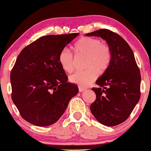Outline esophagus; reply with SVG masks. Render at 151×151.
Returning a JSON list of instances; mask_svg holds the SVG:
<instances>
[{
    "instance_id": "obj_1",
    "label": "esophagus",
    "mask_w": 151,
    "mask_h": 151,
    "mask_svg": "<svg viewBox=\"0 0 151 151\" xmlns=\"http://www.w3.org/2000/svg\"><path fill=\"white\" fill-rule=\"evenodd\" d=\"M85 90H86V88H83V87H81V86H79V91L80 92H82Z\"/></svg>"
}]
</instances>
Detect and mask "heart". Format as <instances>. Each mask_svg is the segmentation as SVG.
Listing matches in <instances>:
<instances>
[{"instance_id": "obj_1", "label": "heart", "mask_w": 151, "mask_h": 151, "mask_svg": "<svg viewBox=\"0 0 151 151\" xmlns=\"http://www.w3.org/2000/svg\"><path fill=\"white\" fill-rule=\"evenodd\" d=\"M76 57L85 56L86 70L78 71L70 76V82L81 86H86L98 77V73L104 74L110 67L112 60V51L108 44L101 40L91 37H83L74 46ZM59 63L66 72L74 70L75 59L68 48H64L59 54Z\"/></svg>"}]
</instances>
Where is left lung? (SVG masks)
Listing matches in <instances>:
<instances>
[{
    "mask_svg": "<svg viewBox=\"0 0 151 151\" xmlns=\"http://www.w3.org/2000/svg\"><path fill=\"white\" fill-rule=\"evenodd\" d=\"M86 35L100 36L111 49L110 67L96 81L100 88H92L96 98L90 110L101 124L116 126L128 119L141 97L139 68L132 48L119 34L101 29Z\"/></svg>",
    "mask_w": 151,
    "mask_h": 151,
    "instance_id": "obj_1",
    "label": "left lung"
}]
</instances>
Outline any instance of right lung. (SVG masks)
I'll use <instances>...</instances> for the list:
<instances>
[{
  "label": "right lung",
  "mask_w": 151,
  "mask_h": 151,
  "mask_svg": "<svg viewBox=\"0 0 151 151\" xmlns=\"http://www.w3.org/2000/svg\"><path fill=\"white\" fill-rule=\"evenodd\" d=\"M79 33L47 35L27 46L19 54L10 73L12 100L24 119L46 127L63 115L77 85L59 63L60 52Z\"/></svg>",
  "instance_id": "1"
}]
</instances>
